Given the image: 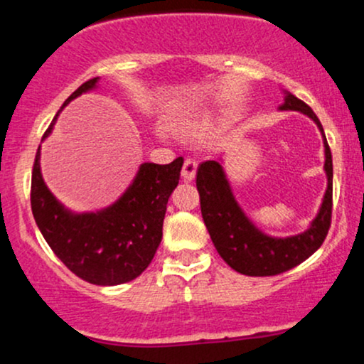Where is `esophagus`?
<instances>
[{
    "mask_svg": "<svg viewBox=\"0 0 364 364\" xmlns=\"http://www.w3.org/2000/svg\"><path fill=\"white\" fill-rule=\"evenodd\" d=\"M195 174H196V162L191 161V159H186L181 169V178L185 179V181H193Z\"/></svg>",
    "mask_w": 364,
    "mask_h": 364,
    "instance_id": "34e87169",
    "label": "esophagus"
}]
</instances>
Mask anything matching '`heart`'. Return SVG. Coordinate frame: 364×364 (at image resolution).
Returning a JSON list of instances; mask_svg holds the SVG:
<instances>
[{"mask_svg": "<svg viewBox=\"0 0 364 364\" xmlns=\"http://www.w3.org/2000/svg\"><path fill=\"white\" fill-rule=\"evenodd\" d=\"M171 127L186 139H202L210 129V118L207 114H188L174 119Z\"/></svg>", "mask_w": 364, "mask_h": 364, "instance_id": "obj_1", "label": "heart"}]
</instances>
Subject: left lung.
<instances>
[{"label":"left lung","instance_id":"obj_1","mask_svg":"<svg viewBox=\"0 0 364 364\" xmlns=\"http://www.w3.org/2000/svg\"><path fill=\"white\" fill-rule=\"evenodd\" d=\"M282 111H299L310 116L320 128L325 145V173H327V191L323 202L310 228L304 232L289 237H272L263 235L260 229L237 205L223 164L219 161H205L196 171V190L200 193V208L203 223L212 237L217 253L223 257L236 272L265 277L277 275L311 257L323 243L332 220V152L325 139L320 119L308 104L286 92Z\"/></svg>","mask_w":364,"mask_h":364}]
</instances>
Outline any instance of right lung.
<instances>
[{
    "mask_svg": "<svg viewBox=\"0 0 364 364\" xmlns=\"http://www.w3.org/2000/svg\"><path fill=\"white\" fill-rule=\"evenodd\" d=\"M99 77L82 83L63 107L95 89ZM61 107V109H63ZM58 114L46 129L51 133ZM37 149L32 169L31 205L37 228L60 260L75 275L95 286H118L136 279L149 267L162 240L168 200L179 183L183 157L171 164L144 162L128 190L99 212L73 214L46 186Z\"/></svg>",
    "mask_w": 364,
    "mask_h": 364,
    "instance_id": "1",
    "label": "right lung"
}]
</instances>
